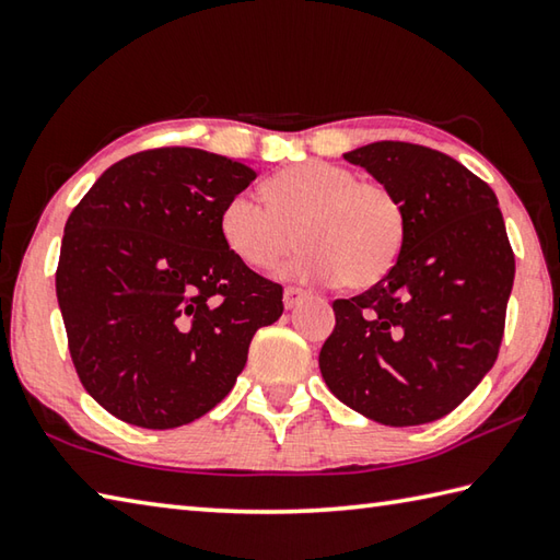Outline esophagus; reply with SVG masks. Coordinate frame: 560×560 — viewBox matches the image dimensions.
Listing matches in <instances>:
<instances>
[{"label":"esophagus","mask_w":560,"mask_h":560,"mask_svg":"<svg viewBox=\"0 0 560 560\" xmlns=\"http://www.w3.org/2000/svg\"><path fill=\"white\" fill-rule=\"evenodd\" d=\"M305 295H307V292L302 290V288H285V307H288V310L298 307L300 300L305 298Z\"/></svg>","instance_id":"1"}]
</instances>
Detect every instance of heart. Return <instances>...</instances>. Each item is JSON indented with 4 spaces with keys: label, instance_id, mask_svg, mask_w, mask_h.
I'll return each mask as SVG.
<instances>
[{
    "label": "heart",
    "instance_id": "obj_1",
    "mask_svg": "<svg viewBox=\"0 0 560 560\" xmlns=\"http://www.w3.org/2000/svg\"><path fill=\"white\" fill-rule=\"evenodd\" d=\"M268 201L238 191L221 211L223 243L253 270H272L295 248L292 278L337 280L345 288L376 285L394 268L406 238V213L378 182H359L347 166L310 160L265 184Z\"/></svg>",
    "mask_w": 560,
    "mask_h": 560
}]
</instances>
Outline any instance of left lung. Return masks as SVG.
Instances as JSON below:
<instances>
[{"mask_svg":"<svg viewBox=\"0 0 560 560\" xmlns=\"http://www.w3.org/2000/svg\"><path fill=\"white\" fill-rule=\"evenodd\" d=\"M406 213L394 268L335 300L319 371L341 404L406 428L447 416L494 366L514 285V250L494 191L423 144L371 142L345 154Z\"/></svg>","mask_w":560,"mask_h":560,"instance_id":"8db88e82","label":"left lung"}]
</instances>
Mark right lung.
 Masks as SVG:
<instances>
[{"label":"right lung","instance_id":"right-lung-1","mask_svg":"<svg viewBox=\"0 0 560 560\" xmlns=\"http://www.w3.org/2000/svg\"><path fill=\"white\" fill-rule=\"evenodd\" d=\"M245 162L160 147L105 170L66 221L56 298L83 388L125 423L166 430L221 404L282 285L223 243Z\"/></svg>","mask_w":560,"mask_h":560}]
</instances>
